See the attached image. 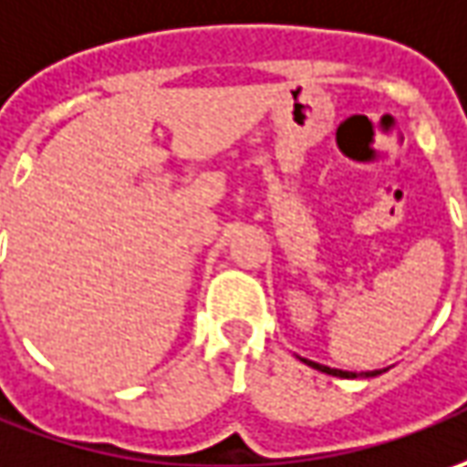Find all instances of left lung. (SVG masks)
<instances>
[{
	"label": "left lung",
	"mask_w": 467,
	"mask_h": 467,
	"mask_svg": "<svg viewBox=\"0 0 467 467\" xmlns=\"http://www.w3.org/2000/svg\"><path fill=\"white\" fill-rule=\"evenodd\" d=\"M305 364H310L313 369H320V372H326V375H333V378H357V372H344V369H333V367H326V364H317V362H310V359H302ZM379 375L378 369L375 372H364V378H375Z\"/></svg>",
	"instance_id": "obj_1"
}]
</instances>
